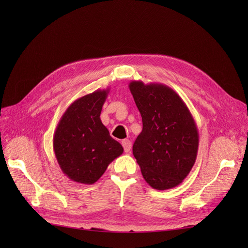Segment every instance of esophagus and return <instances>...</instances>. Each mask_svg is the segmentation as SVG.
Here are the masks:
<instances>
[{"instance_id": "esophagus-1", "label": "esophagus", "mask_w": 248, "mask_h": 248, "mask_svg": "<svg viewBox=\"0 0 248 248\" xmlns=\"http://www.w3.org/2000/svg\"><path fill=\"white\" fill-rule=\"evenodd\" d=\"M122 145H123V148H124V151H125L126 153L130 152V149H131L132 144H131V141H130L129 140H124L122 141Z\"/></svg>"}]
</instances>
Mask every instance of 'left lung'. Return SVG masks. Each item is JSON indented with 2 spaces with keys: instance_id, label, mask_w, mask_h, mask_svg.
<instances>
[{
  "instance_id": "obj_1",
  "label": "left lung",
  "mask_w": 248,
  "mask_h": 248,
  "mask_svg": "<svg viewBox=\"0 0 248 248\" xmlns=\"http://www.w3.org/2000/svg\"><path fill=\"white\" fill-rule=\"evenodd\" d=\"M129 90L142 120L132 147L141 175L154 189L176 187L189 174L198 155L199 132L191 112L166 85L133 80Z\"/></svg>"
}]
</instances>
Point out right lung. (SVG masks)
<instances>
[{"instance_id": "add662e5", "label": "right lung", "mask_w": 248, "mask_h": 248, "mask_svg": "<svg viewBox=\"0 0 248 248\" xmlns=\"http://www.w3.org/2000/svg\"><path fill=\"white\" fill-rule=\"evenodd\" d=\"M108 92L97 90L73 101L58 123L52 147L60 168L74 182L95 183L124 151L100 120Z\"/></svg>"}]
</instances>
